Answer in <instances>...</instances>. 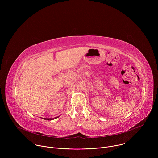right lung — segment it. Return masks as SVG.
<instances>
[{"mask_svg":"<svg viewBox=\"0 0 158 158\" xmlns=\"http://www.w3.org/2000/svg\"><path fill=\"white\" fill-rule=\"evenodd\" d=\"M59 118V116L58 117H56L55 118H53V119H56V118ZM44 119H46V120H49V121H51V120H52V119H46V118H43Z\"/></svg>","mask_w":158,"mask_h":158,"instance_id":"add662e5","label":"right lung"}]
</instances>
